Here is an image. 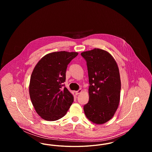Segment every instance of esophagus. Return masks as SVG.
<instances>
[{"label": "esophagus", "mask_w": 152, "mask_h": 152, "mask_svg": "<svg viewBox=\"0 0 152 152\" xmlns=\"http://www.w3.org/2000/svg\"><path fill=\"white\" fill-rule=\"evenodd\" d=\"M82 89H80L79 91H75V94H81V92H82Z\"/></svg>", "instance_id": "obj_1"}]
</instances>
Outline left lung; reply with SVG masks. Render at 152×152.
<instances>
[{"mask_svg":"<svg viewBox=\"0 0 152 152\" xmlns=\"http://www.w3.org/2000/svg\"><path fill=\"white\" fill-rule=\"evenodd\" d=\"M87 61L89 100L84 106L87 118L96 124L110 120L118 108L121 92L119 69L108 51L94 48L81 53Z\"/></svg>","mask_w":152,"mask_h":152,"instance_id":"1","label":"left lung"}]
</instances>
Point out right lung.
<instances>
[{
	"label": "right lung",
	"mask_w": 152,
	"mask_h": 152,
	"mask_svg": "<svg viewBox=\"0 0 152 152\" xmlns=\"http://www.w3.org/2000/svg\"><path fill=\"white\" fill-rule=\"evenodd\" d=\"M77 52H53L44 56L35 65L29 81V93L37 113L46 121H56L65 115L73 101L64 87L67 65Z\"/></svg>",
	"instance_id": "add662e5"
}]
</instances>
